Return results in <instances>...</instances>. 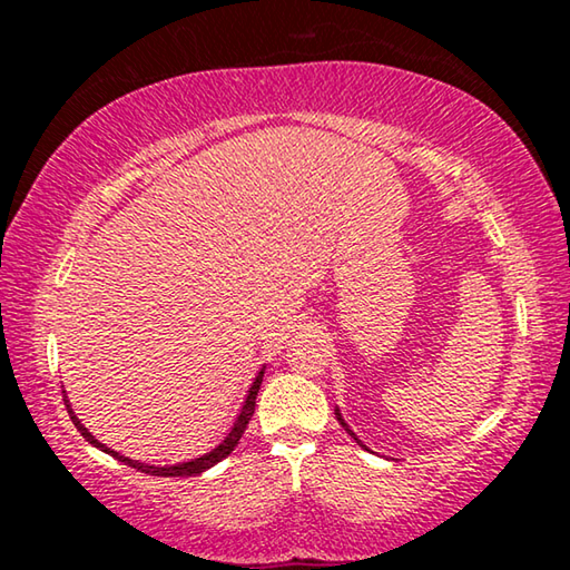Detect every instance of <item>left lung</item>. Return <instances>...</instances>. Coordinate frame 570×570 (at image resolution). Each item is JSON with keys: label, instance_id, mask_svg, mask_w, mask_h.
<instances>
[{"label": "left lung", "instance_id": "left-lung-1", "mask_svg": "<svg viewBox=\"0 0 570 570\" xmlns=\"http://www.w3.org/2000/svg\"><path fill=\"white\" fill-rule=\"evenodd\" d=\"M334 414H336V420H340V422H342V428H344L346 432H350V435H352V438L356 440V445H360V448H364V450H370V448H366V445H364V442H362L360 438H356V435H354V430L350 428V424H346V422H344V417H342V412H340V407H334Z\"/></svg>", "mask_w": 570, "mask_h": 570}]
</instances>
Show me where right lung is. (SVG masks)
Listing matches in <instances>:
<instances>
[{"mask_svg": "<svg viewBox=\"0 0 570 570\" xmlns=\"http://www.w3.org/2000/svg\"><path fill=\"white\" fill-rule=\"evenodd\" d=\"M264 370H266V366H262V372L256 374L254 382H250V387H248V392H246V400H244V404H240V410H238V414H236L234 424H230V430L226 432V438L220 440L216 448H210V452H206V455L193 458V460H186V462H176V465H150V462H140V460H130V458L120 455V452H115V450H110L108 445H102V442H100L98 438H95L88 428H85V424L80 422V417H77V414H75L70 400H67V394H65V404H67V412H70V417H72V422H75V428L80 430V435H82L85 440H88L90 445H95V448L102 450V452H108V455H112L115 460H120V462H125V465H130V468H135V470L146 472V475H158V478H190V475H200V472H206L208 468H214L216 462H220L224 458H228L230 452H234V448L238 445L240 435H244V430H246V424H248V420H250V414H254L256 394H258V390H262V382H264Z\"/></svg>", "mask_w": 570, "mask_h": 570, "instance_id": "1", "label": "right lung"}]
</instances>
